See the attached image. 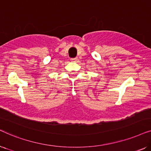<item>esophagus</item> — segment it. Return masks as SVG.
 Returning a JSON list of instances; mask_svg holds the SVG:
<instances>
[{"mask_svg": "<svg viewBox=\"0 0 151 151\" xmlns=\"http://www.w3.org/2000/svg\"><path fill=\"white\" fill-rule=\"evenodd\" d=\"M71 60L73 62H77L78 60V58H72Z\"/></svg>", "mask_w": 151, "mask_h": 151, "instance_id": "esophagus-1", "label": "esophagus"}]
</instances>
